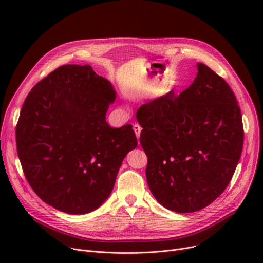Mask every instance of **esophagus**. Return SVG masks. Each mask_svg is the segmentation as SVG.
Here are the masks:
<instances>
[{
	"label": "esophagus",
	"mask_w": 263,
	"mask_h": 263,
	"mask_svg": "<svg viewBox=\"0 0 263 263\" xmlns=\"http://www.w3.org/2000/svg\"><path fill=\"white\" fill-rule=\"evenodd\" d=\"M133 130L135 132V135L137 137V140H140V135H141V131H142V128L139 123H134L133 124Z\"/></svg>",
	"instance_id": "34e87169"
}]
</instances>
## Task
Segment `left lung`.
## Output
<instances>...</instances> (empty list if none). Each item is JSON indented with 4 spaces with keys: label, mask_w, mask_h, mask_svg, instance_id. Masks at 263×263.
I'll list each match as a JSON object with an SVG mask.
<instances>
[{
    "label": "left lung",
    "mask_w": 263,
    "mask_h": 263,
    "mask_svg": "<svg viewBox=\"0 0 263 263\" xmlns=\"http://www.w3.org/2000/svg\"><path fill=\"white\" fill-rule=\"evenodd\" d=\"M197 70L178 97L171 90L136 114L148 186L164 208L178 213L201 210L222 194L243 148L236 96L208 66L197 63Z\"/></svg>",
    "instance_id": "8db88e82"
}]
</instances>
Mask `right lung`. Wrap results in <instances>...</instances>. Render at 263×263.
<instances>
[{
	"label": "right lung",
	"instance_id": "right-lung-1",
	"mask_svg": "<svg viewBox=\"0 0 263 263\" xmlns=\"http://www.w3.org/2000/svg\"><path fill=\"white\" fill-rule=\"evenodd\" d=\"M116 91L88 65H64L32 88L16 128L26 180L41 200L85 214L108 198L120 165L137 146L131 124L106 122Z\"/></svg>",
	"mask_w": 263,
	"mask_h": 263
}]
</instances>
